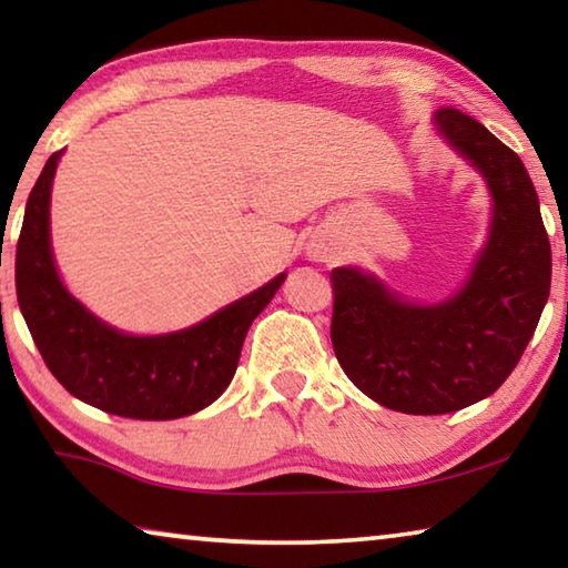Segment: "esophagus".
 <instances>
[{
	"label": "esophagus",
	"mask_w": 568,
	"mask_h": 568,
	"mask_svg": "<svg viewBox=\"0 0 568 568\" xmlns=\"http://www.w3.org/2000/svg\"><path fill=\"white\" fill-rule=\"evenodd\" d=\"M305 253H307V257H311V261H315V263H331L335 247H333L328 235L318 233V235L311 237V243H307Z\"/></svg>",
	"instance_id": "esophagus-1"
}]
</instances>
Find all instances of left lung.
I'll use <instances>...</instances> for the list:
<instances>
[{"label": "left lung", "mask_w": 568, "mask_h": 568, "mask_svg": "<svg viewBox=\"0 0 568 568\" xmlns=\"http://www.w3.org/2000/svg\"><path fill=\"white\" fill-rule=\"evenodd\" d=\"M434 130L488 187L486 243L456 293L410 301L358 265L333 267V351L381 406L438 416L491 396L511 376L551 287V245L521 158L484 124L438 110Z\"/></svg>", "instance_id": "1"}]
</instances>
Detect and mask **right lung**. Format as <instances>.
<instances>
[{
    "mask_svg": "<svg viewBox=\"0 0 568 568\" xmlns=\"http://www.w3.org/2000/svg\"><path fill=\"white\" fill-rule=\"evenodd\" d=\"M47 160L27 200L17 243V301L47 368L74 398L138 420H172L207 408L230 386L250 325L287 273L182 331L134 335L114 328L67 291L50 233L54 172Z\"/></svg>",
    "mask_w": 568,
    "mask_h": 568,
    "instance_id": "right-lung-1",
    "label": "right lung"
}]
</instances>
